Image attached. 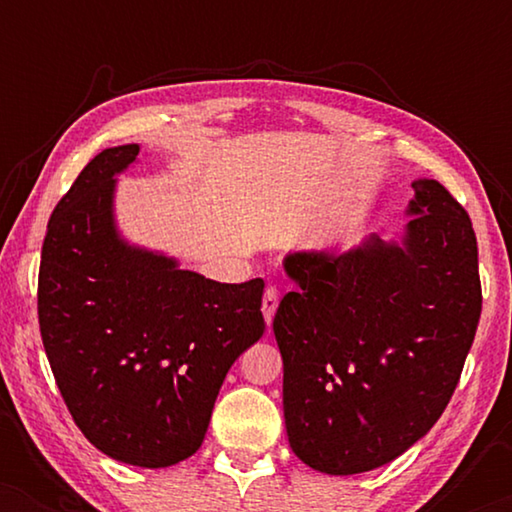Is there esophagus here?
I'll use <instances>...</instances> for the list:
<instances>
[{
	"mask_svg": "<svg viewBox=\"0 0 512 512\" xmlns=\"http://www.w3.org/2000/svg\"><path fill=\"white\" fill-rule=\"evenodd\" d=\"M277 305H279V291L275 289V286H268V289H265V296H263V305H261L265 324H272V317H275Z\"/></svg>",
	"mask_w": 512,
	"mask_h": 512,
	"instance_id": "1",
	"label": "esophagus"
}]
</instances>
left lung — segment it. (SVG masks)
I'll list each match as a JSON object with an SVG mask.
<instances>
[{
    "label": "left lung",
    "instance_id": "8db88e82",
    "mask_svg": "<svg viewBox=\"0 0 512 512\" xmlns=\"http://www.w3.org/2000/svg\"><path fill=\"white\" fill-rule=\"evenodd\" d=\"M401 242L284 258L296 291L272 331L291 450L314 471L380 468L426 436L457 389L482 310L466 209L417 179Z\"/></svg>",
    "mask_w": 512,
    "mask_h": 512
}]
</instances>
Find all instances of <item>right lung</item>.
Returning <instances> with one entry per match:
<instances>
[{
	"instance_id": "add662e5",
	"label": "right lung",
	"mask_w": 512,
	"mask_h": 512,
	"mask_svg": "<svg viewBox=\"0 0 512 512\" xmlns=\"http://www.w3.org/2000/svg\"><path fill=\"white\" fill-rule=\"evenodd\" d=\"M137 153H97L53 209L39 328L83 436L123 464L165 468L202 445L226 373L263 335L265 284L214 282L121 240L114 177Z\"/></svg>"
}]
</instances>
